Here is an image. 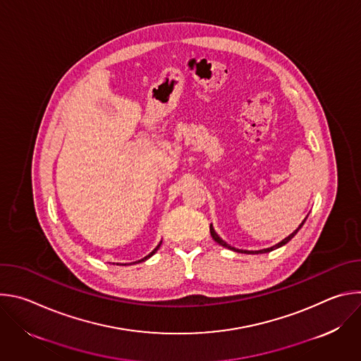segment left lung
Masks as SVG:
<instances>
[{
  "label": "left lung",
  "instance_id": "left-lung-1",
  "mask_svg": "<svg viewBox=\"0 0 361 361\" xmlns=\"http://www.w3.org/2000/svg\"><path fill=\"white\" fill-rule=\"evenodd\" d=\"M305 223V219L301 221V224L288 235V237H286L284 240H281L279 244H276V245H273V247H269V248H263V250H257V251H248V250H238V248H234V247H231V245H228L223 238H220L219 237V234L214 231V228H213V226H210V233H212V237L214 238V241H217L220 245H223V247H227V248H230V250H233V251H237V252H244V254H263V252H270V251H273V250H276V248H279V247H281V245H284V244H287L297 233H298V230L302 227V224Z\"/></svg>",
  "mask_w": 361,
  "mask_h": 361
}]
</instances>
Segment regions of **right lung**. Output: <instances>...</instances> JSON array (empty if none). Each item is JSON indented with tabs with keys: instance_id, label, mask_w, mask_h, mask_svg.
<instances>
[{
	"instance_id": "add662e5",
	"label": "right lung",
	"mask_w": 361,
	"mask_h": 361,
	"mask_svg": "<svg viewBox=\"0 0 361 361\" xmlns=\"http://www.w3.org/2000/svg\"><path fill=\"white\" fill-rule=\"evenodd\" d=\"M160 245H161V241H160V244H159V245H157L156 248H154V250H152V251H151V252H149L148 255H145V257H144V259H141V260H138V262H134V263H141V262H145L147 259H149V257H151V255H152L154 252H157V250L160 248ZM134 263H133V264H134ZM124 266H126V264H124Z\"/></svg>"
}]
</instances>
